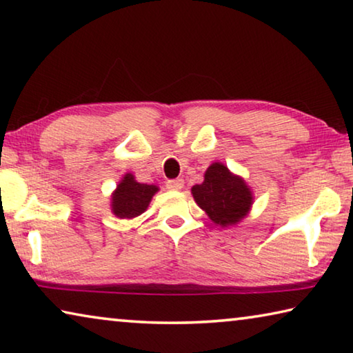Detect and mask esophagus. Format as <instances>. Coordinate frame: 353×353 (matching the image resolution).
Masks as SVG:
<instances>
[{"instance_id":"esophagus-1","label":"esophagus","mask_w":353,"mask_h":353,"mask_svg":"<svg viewBox=\"0 0 353 353\" xmlns=\"http://www.w3.org/2000/svg\"><path fill=\"white\" fill-rule=\"evenodd\" d=\"M166 188L171 191H179L183 188V181L182 179H174V181H168L166 182Z\"/></svg>"}]
</instances>
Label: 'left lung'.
<instances>
[{"label": "left lung", "mask_w": 353, "mask_h": 353, "mask_svg": "<svg viewBox=\"0 0 353 353\" xmlns=\"http://www.w3.org/2000/svg\"><path fill=\"white\" fill-rule=\"evenodd\" d=\"M191 194L208 218L221 227L240 223L254 202L252 191L244 179L219 162L208 166L204 182L194 185Z\"/></svg>", "instance_id": "left-lung-1"}]
</instances>
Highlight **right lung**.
<instances>
[{"label":"right lung","instance_id":"right-lung-1","mask_svg":"<svg viewBox=\"0 0 353 353\" xmlns=\"http://www.w3.org/2000/svg\"><path fill=\"white\" fill-rule=\"evenodd\" d=\"M155 185L140 183L130 174H124L117 190L112 193V213L121 219H132L146 210L152 196L157 193Z\"/></svg>","mask_w":353,"mask_h":353}]
</instances>
